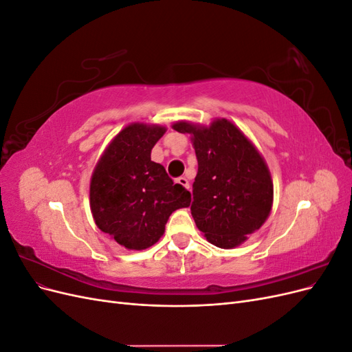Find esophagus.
<instances>
[{"label":"esophagus","instance_id":"obj_1","mask_svg":"<svg viewBox=\"0 0 352 352\" xmlns=\"http://www.w3.org/2000/svg\"><path fill=\"white\" fill-rule=\"evenodd\" d=\"M176 182H177L179 185H182L184 188L189 189V180H188L186 177H184V176H180V177H177V179H176Z\"/></svg>","mask_w":352,"mask_h":352}]
</instances>
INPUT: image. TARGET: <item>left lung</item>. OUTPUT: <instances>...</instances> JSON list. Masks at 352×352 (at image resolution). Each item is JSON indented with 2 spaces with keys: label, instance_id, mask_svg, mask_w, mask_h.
I'll list each match as a JSON object with an SVG mask.
<instances>
[{
  "label": "left lung",
  "instance_id": "8db88e82",
  "mask_svg": "<svg viewBox=\"0 0 352 352\" xmlns=\"http://www.w3.org/2000/svg\"><path fill=\"white\" fill-rule=\"evenodd\" d=\"M189 133L198 160L190 212L197 228L219 248H235L267 220L273 182L264 158L238 127L226 119L207 126L177 122Z\"/></svg>",
  "mask_w": 352,
  "mask_h": 352
}]
</instances>
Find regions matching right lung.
<instances>
[{
  "label": "right lung",
  "instance_id": "add662e5",
  "mask_svg": "<svg viewBox=\"0 0 352 352\" xmlns=\"http://www.w3.org/2000/svg\"><path fill=\"white\" fill-rule=\"evenodd\" d=\"M164 126L132 123L116 135L95 166L89 204L97 226L127 250L150 248L173 211L189 207L190 192L151 162Z\"/></svg>",
  "mask_w": 352,
  "mask_h": 352
}]
</instances>
